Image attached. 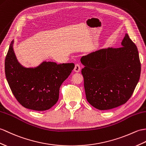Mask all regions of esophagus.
Segmentation results:
<instances>
[{"label": "esophagus", "instance_id": "esophagus-1", "mask_svg": "<svg viewBox=\"0 0 146 146\" xmlns=\"http://www.w3.org/2000/svg\"><path fill=\"white\" fill-rule=\"evenodd\" d=\"M80 70H81V66H80V65H79V64H76L75 66H74V72L78 73V72H80Z\"/></svg>", "mask_w": 146, "mask_h": 146}]
</instances>
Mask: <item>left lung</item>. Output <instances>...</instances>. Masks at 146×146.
Here are the masks:
<instances>
[{
    "instance_id": "left-lung-1",
    "label": "left lung",
    "mask_w": 146,
    "mask_h": 146,
    "mask_svg": "<svg viewBox=\"0 0 146 146\" xmlns=\"http://www.w3.org/2000/svg\"><path fill=\"white\" fill-rule=\"evenodd\" d=\"M121 45L98 50L81 58L86 100L98 110L126 103L139 80L141 66L136 45L127 33Z\"/></svg>"
}]
</instances>
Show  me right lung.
Segmentation results:
<instances>
[{
  "label": "right lung",
  "instance_id": "obj_1",
  "mask_svg": "<svg viewBox=\"0 0 146 146\" xmlns=\"http://www.w3.org/2000/svg\"><path fill=\"white\" fill-rule=\"evenodd\" d=\"M12 40L5 60L9 85L19 103L35 111L50 109L58 100L60 88L74 69V63L43 62L38 66L26 68L17 59Z\"/></svg>",
  "mask_w": 146,
  "mask_h": 146
}]
</instances>
